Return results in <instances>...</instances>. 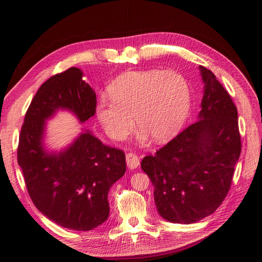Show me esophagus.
<instances>
[{
  "label": "esophagus",
  "instance_id": "obj_1",
  "mask_svg": "<svg viewBox=\"0 0 262 262\" xmlns=\"http://www.w3.org/2000/svg\"><path fill=\"white\" fill-rule=\"evenodd\" d=\"M125 160H127V165L130 169H135L140 165V158L138 155L133 154V152H129L125 156Z\"/></svg>",
  "mask_w": 262,
  "mask_h": 262
}]
</instances>
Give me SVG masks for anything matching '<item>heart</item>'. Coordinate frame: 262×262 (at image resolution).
Wrapping results in <instances>:
<instances>
[{
	"instance_id": "obj_1",
	"label": "heart",
	"mask_w": 262,
	"mask_h": 262,
	"mask_svg": "<svg viewBox=\"0 0 262 262\" xmlns=\"http://www.w3.org/2000/svg\"><path fill=\"white\" fill-rule=\"evenodd\" d=\"M112 101H98L95 114L108 138L122 141L140 127V139L154 142L173 138L184 124L191 108V89L174 70L128 71L108 86Z\"/></svg>"
}]
</instances>
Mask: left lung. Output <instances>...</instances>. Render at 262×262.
Returning <instances> with one entry per match:
<instances>
[{
	"instance_id": "1",
	"label": "left lung",
	"mask_w": 262,
	"mask_h": 262,
	"mask_svg": "<svg viewBox=\"0 0 262 262\" xmlns=\"http://www.w3.org/2000/svg\"><path fill=\"white\" fill-rule=\"evenodd\" d=\"M198 69L204 95L197 121L141 162L159 215L172 223H195L214 212L228 195L242 149L231 96L212 71Z\"/></svg>"
}]
</instances>
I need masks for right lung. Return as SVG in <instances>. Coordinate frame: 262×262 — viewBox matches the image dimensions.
I'll return each mask as SVG.
<instances>
[{"label": "right lung", "mask_w": 262, "mask_h": 262, "mask_svg": "<svg viewBox=\"0 0 262 262\" xmlns=\"http://www.w3.org/2000/svg\"><path fill=\"white\" fill-rule=\"evenodd\" d=\"M71 67L40 86L26 113L17 158L30 198L38 210L62 228L90 231L110 215L108 192L125 173V156L82 129L67 146L45 144L48 120L59 111L83 123L95 114L96 95Z\"/></svg>", "instance_id": "add662e5"}]
</instances>
